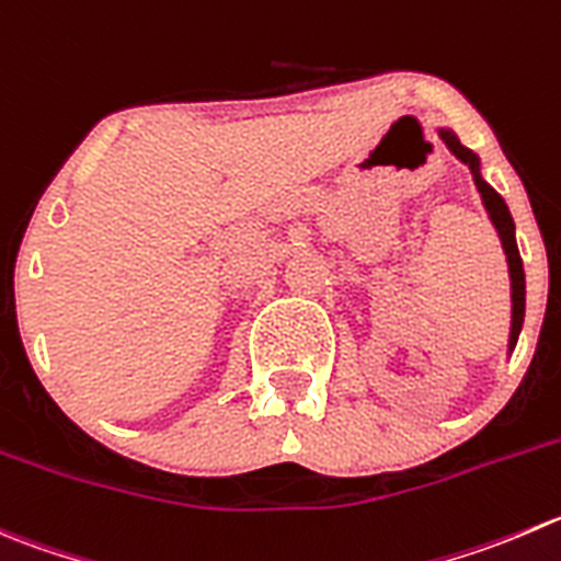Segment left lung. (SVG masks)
<instances>
[{
    "instance_id": "8db88e82",
    "label": "left lung",
    "mask_w": 561,
    "mask_h": 561,
    "mask_svg": "<svg viewBox=\"0 0 561 561\" xmlns=\"http://www.w3.org/2000/svg\"><path fill=\"white\" fill-rule=\"evenodd\" d=\"M438 136H442V142L447 145L449 153L455 156L458 161H463L469 167L471 178H474V186L480 192L482 205L488 210V219L493 221L499 232V241H502L504 254H507V268H510V301H513V318H510V342H507V353L515 351V342H518L520 329H524V314H526V276H524V263H520L518 254V243H515V221L510 216L507 203L496 194V188L482 178V164L480 156L471 153L469 148L460 145V139L455 136V130L449 128H438Z\"/></svg>"
}]
</instances>
